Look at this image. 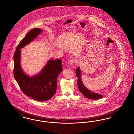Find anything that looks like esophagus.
Here are the masks:
<instances>
[{
  "label": "esophagus",
  "instance_id": "obj_1",
  "mask_svg": "<svg viewBox=\"0 0 134 134\" xmlns=\"http://www.w3.org/2000/svg\"><path fill=\"white\" fill-rule=\"evenodd\" d=\"M68 62H69V63L70 65L73 66L74 65V64L75 63V59L72 58V59H70Z\"/></svg>",
  "mask_w": 134,
  "mask_h": 134
}]
</instances>
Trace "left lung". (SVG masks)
Returning <instances> with one entry per match:
<instances>
[{"label":"left lung","instance_id":"1","mask_svg":"<svg viewBox=\"0 0 134 134\" xmlns=\"http://www.w3.org/2000/svg\"><path fill=\"white\" fill-rule=\"evenodd\" d=\"M76 75L78 78L77 85L79 90L85 97L93 100L99 99L102 98V95L90 91L84 86L81 80V71L79 67L76 69Z\"/></svg>","mask_w":134,"mask_h":134}]
</instances>
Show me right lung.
<instances>
[{"mask_svg":"<svg viewBox=\"0 0 134 134\" xmlns=\"http://www.w3.org/2000/svg\"><path fill=\"white\" fill-rule=\"evenodd\" d=\"M42 31L36 28L27 33L16 47L13 56V74L23 92L26 96L38 101L51 99L57 89L58 76L63 71L62 60L50 59L38 74L30 76L26 75L20 65V49L29 44Z\"/></svg>","mask_w":134,"mask_h":134,"instance_id":"right-lung-1","label":"right lung"}]
</instances>
